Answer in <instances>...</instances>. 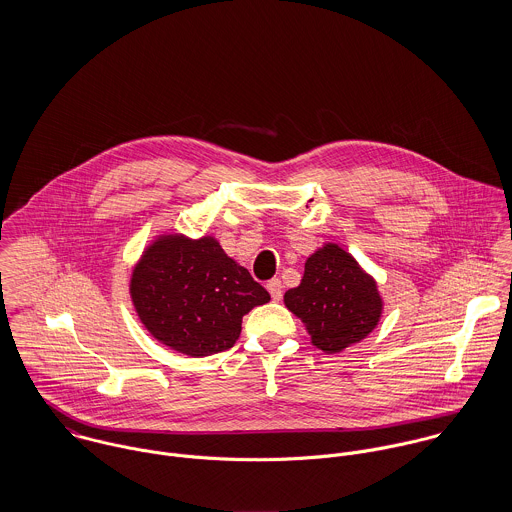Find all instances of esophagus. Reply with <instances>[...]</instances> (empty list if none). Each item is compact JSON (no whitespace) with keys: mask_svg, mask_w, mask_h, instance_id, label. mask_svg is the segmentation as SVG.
<instances>
[{"mask_svg":"<svg viewBox=\"0 0 512 512\" xmlns=\"http://www.w3.org/2000/svg\"><path fill=\"white\" fill-rule=\"evenodd\" d=\"M266 288H268V292H270L274 301H280V299H282V290H284V286H282V282H280V280H276V278H274V280H270Z\"/></svg>","mask_w":512,"mask_h":512,"instance_id":"obj_1","label":"esophagus"}]
</instances>
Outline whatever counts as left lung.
<instances>
[{
  "label": "left lung",
  "instance_id": "1",
  "mask_svg": "<svg viewBox=\"0 0 512 512\" xmlns=\"http://www.w3.org/2000/svg\"><path fill=\"white\" fill-rule=\"evenodd\" d=\"M284 303L305 325L311 345L329 355L366 339L384 309L376 280L335 242L305 260L303 278Z\"/></svg>",
  "mask_w": 512,
  "mask_h": 512
}]
</instances>
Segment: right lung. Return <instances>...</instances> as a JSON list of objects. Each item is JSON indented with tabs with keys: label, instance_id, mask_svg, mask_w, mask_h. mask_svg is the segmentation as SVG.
Returning <instances> with one entry per match:
<instances>
[{
	"label": "right lung",
	"instance_id": "1",
	"mask_svg": "<svg viewBox=\"0 0 512 512\" xmlns=\"http://www.w3.org/2000/svg\"><path fill=\"white\" fill-rule=\"evenodd\" d=\"M130 297L147 333L175 353L209 357L236 343L242 317L270 301L215 236L157 234L132 268Z\"/></svg>",
	"mask_w": 512,
	"mask_h": 512
}]
</instances>
